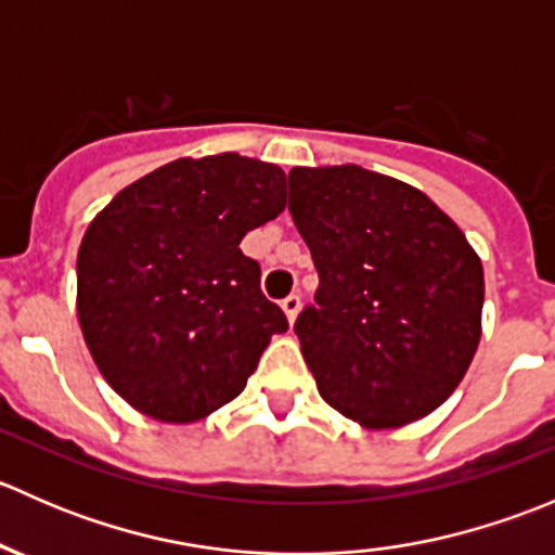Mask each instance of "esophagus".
I'll list each match as a JSON object with an SVG mask.
<instances>
[{
	"instance_id": "34e87169",
	"label": "esophagus",
	"mask_w": 555,
	"mask_h": 555,
	"mask_svg": "<svg viewBox=\"0 0 555 555\" xmlns=\"http://www.w3.org/2000/svg\"><path fill=\"white\" fill-rule=\"evenodd\" d=\"M282 309H284V313H287L289 322H295V317H298V311H300V295L298 293L287 295V298L282 300Z\"/></svg>"
}]
</instances>
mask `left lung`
I'll return each mask as SVG.
<instances>
[{
    "label": "left lung",
    "instance_id": "left-lung-1",
    "mask_svg": "<svg viewBox=\"0 0 555 555\" xmlns=\"http://www.w3.org/2000/svg\"><path fill=\"white\" fill-rule=\"evenodd\" d=\"M289 215L319 273L295 333L324 402L371 429L433 413L480 340L483 266L456 222L354 164L289 171Z\"/></svg>",
    "mask_w": 555,
    "mask_h": 555
}]
</instances>
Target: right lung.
<instances>
[{"label":"right lung","mask_w":555,"mask_h":555,"mask_svg":"<svg viewBox=\"0 0 555 555\" xmlns=\"http://www.w3.org/2000/svg\"><path fill=\"white\" fill-rule=\"evenodd\" d=\"M279 166L179 158L109 201L77 251V317L112 389L160 422H195L244 391L289 322L262 295L246 231L284 209Z\"/></svg>","instance_id":"1"}]
</instances>
